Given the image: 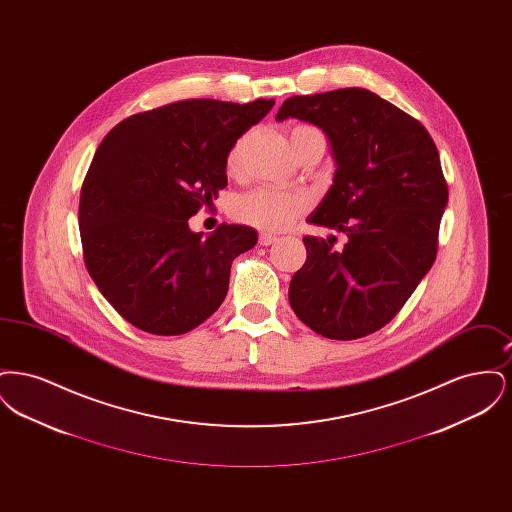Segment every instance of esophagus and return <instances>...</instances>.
I'll list each match as a JSON object with an SVG mask.
<instances>
[{"instance_id": "34e87169", "label": "esophagus", "mask_w": 512, "mask_h": 512, "mask_svg": "<svg viewBox=\"0 0 512 512\" xmlns=\"http://www.w3.org/2000/svg\"><path fill=\"white\" fill-rule=\"evenodd\" d=\"M278 242V238L276 236H272V234H267V232H263L261 236H259V244L261 245H272Z\"/></svg>"}]
</instances>
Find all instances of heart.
<instances>
[{
  "mask_svg": "<svg viewBox=\"0 0 512 512\" xmlns=\"http://www.w3.org/2000/svg\"><path fill=\"white\" fill-rule=\"evenodd\" d=\"M315 130L311 126H295L290 138L301 132ZM245 136L240 138L234 146L230 147L226 157V169L228 172L238 171L242 153H244ZM307 199L303 195L286 194V192H274L267 188L251 190L247 194L240 195L232 203V213L238 220L245 224H251L255 228L267 230V232H280L292 226L295 219L305 211Z\"/></svg>",
  "mask_w": 512,
  "mask_h": 512,
  "instance_id": "obj_1",
  "label": "heart"
}]
</instances>
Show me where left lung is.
<instances>
[{
  "label": "left lung",
  "mask_w": 512,
  "mask_h": 512,
  "mask_svg": "<svg viewBox=\"0 0 512 512\" xmlns=\"http://www.w3.org/2000/svg\"><path fill=\"white\" fill-rule=\"evenodd\" d=\"M311 122L328 136L334 184L309 222L345 244L305 236L293 274L297 318L330 340L368 336L399 313L436 261L447 182L428 130L365 88L288 98L276 121Z\"/></svg>",
  "instance_id": "left-lung-1"
}]
</instances>
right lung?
<instances>
[{"label": "right lung", "mask_w": 512, "mask_h": 512, "mask_svg": "<svg viewBox=\"0 0 512 512\" xmlns=\"http://www.w3.org/2000/svg\"><path fill=\"white\" fill-rule=\"evenodd\" d=\"M274 99H186L119 122L99 144L80 192L86 268L124 320L180 336L224 301L232 261L257 232L220 224L203 238L188 219L226 188V157Z\"/></svg>", "instance_id": "1"}]
</instances>
